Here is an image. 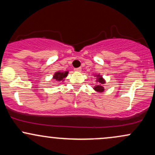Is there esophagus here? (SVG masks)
Instances as JSON below:
<instances>
[{
  "label": "esophagus",
  "instance_id": "obj_1",
  "mask_svg": "<svg viewBox=\"0 0 155 155\" xmlns=\"http://www.w3.org/2000/svg\"><path fill=\"white\" fill-rule=\"evenodd\" d=\"M74 71L76 72H81V68H74Z\"/></svg>",
  "mask_w": 155,
  "mask_h": 155
}]
</instances>
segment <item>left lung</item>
<instances>
[{"instance_id":"left-lung-1","label":"left lung","mask_w":155,"mask_h":155,"mask_svg":"<svg viewBox=\"0 0 155 155\" xmlns=\"http://www.w3.org/2000/svg\"><path fill=\"white\" fill-rule=\"evenodd\" d=\"M96 76H97V81L99 84L97 85H96L95 87H94V90L97 92H104V87L102 86V84H105V80L103 79L102 76L100 75H96Z\"/></svg>"}]
</instances>
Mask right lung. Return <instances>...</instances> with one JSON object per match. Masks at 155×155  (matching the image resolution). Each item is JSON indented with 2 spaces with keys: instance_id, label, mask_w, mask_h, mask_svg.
<instances>
[{
  "instance_id": "add662e5",
  "label": "right lung",
  "mask_w": 155,
  "mask_h": 155,
  "mask_svg": "<svg viewBox=\"0 0 155 155\" xmlns=\"http://www.w3.org/2000/svg\"><path fill=\"white\" fill-rule=\"evenodd\" d=\"M68 71H65V72L58 71L54 74V76H53V79L58 81H63V80H64V78H65L68 76Z\"/></svg>"
}]
</instances>
